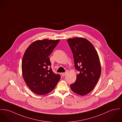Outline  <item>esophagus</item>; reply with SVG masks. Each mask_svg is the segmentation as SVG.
I'll return each mask as SVG.
<instances>
[{"mask_svg":"<svg viewBox=\"0 0 122 122\" xmlns=\"http://www.w3.org/2000/svg\"><path fill=\"white\" fill-rule=\"evenodd\" d=\"M67 73V71H66V72L63 73H62V76H65L66 75Z\"/></svg>","mask_w":122,"mask_h":122,"instance_id":"34e87169","label":"esophagus"}]
</instances>
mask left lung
Listing matches in <instances>:
<instances>
[{"label": "left lung", "mask_w": 122, "mask_h": 122, "mask_svg": "<svg viewBox=\"0 0 122 122\" xmlns=\"http://www.w3.org/2000/svg\"><path fill=\"white\" fill-rule=\"evenodd\" d=\"M67 42L73 55L75 68L79 71L71 90L84 96L91 92L97 84L101 73L98 54L92 44L86 39L69 38Z\"/></svg>", "instance_id": "left-lung-1"}]
</instances>
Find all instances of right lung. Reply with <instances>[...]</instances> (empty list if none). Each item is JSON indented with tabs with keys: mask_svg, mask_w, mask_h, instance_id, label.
I'll return each mask as SVG.
<instances>
[{
	"mask_svg": "<svg viewBox=\"0 0 122 122\" xmlns=\"http://www.w3.org/2000/svg\"><path fill=\"white\" fill-rule=\"evenodd\" d=\"M60 40L44 39L32 43L25 52L22 70L24 79L29 88L39 95L51 92L61 78L51 68L49 56Z\"/></svg>",
	"mask_w": 122,
	"mask_h": 122,
	"instance_id": "right-lung-1",
	"label": "right lung"
}]
</instances>
